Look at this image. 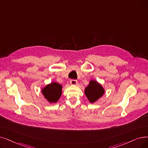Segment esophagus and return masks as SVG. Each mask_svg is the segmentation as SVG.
I'll use <instances>...</instances> for the list:
<instances>
[{"label":"esophagus","mask_w":148,"mask_h":148,"mask_svg":"<svg viewBox=\"0 0 148 148\" xmlns=\"http://www.w3.org/2000/svg\"><path fill=\"white\" fill-rule=\"evenodd\" d=\"M77 80H70V83L73 85H76L77 84Z\"/></svg>","instance_id":"obj_1"}]
</instances>
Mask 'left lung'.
<instances>
[{
  "mask_svg": "<svg viewBox=\"0 0 148 148\" xmlns=\"http://www.w3.org/2000/svg\"><path fill=\"white\" fill-rule=\"evenodd\" d=\"M105 89L97 81L91 80L85 89V94L89 101L94 103L105 94Z\"/></svg>",
  "mask_w": 148,
  "mask_h": 148,
  "instance_id": "8db88e82",
  "label": "left lung"
}]
</instances>
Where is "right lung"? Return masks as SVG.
<instances>
[{
  "label": "right lung",
  "mask_w": 148,
  "mask_h": 148,
  "mask_svg": "<svg viewBox=\"0 0 148 148\" xmlns=\"http://www.w3.org/2000/svg\"><path fill=\"white\" fill-rule=\"evenodd\" d=\"M62 85L57 82H51L43 87L41 92L49 103H56L61 97L62 93Z\"/></svg>",
  "instance_id": "add662e5"
}]
</instances>
